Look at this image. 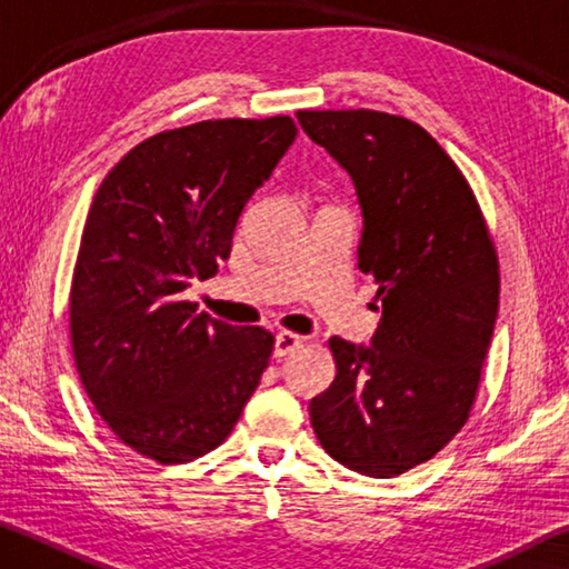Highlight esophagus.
<instances>
[{
	"label": "esophagus",
	"instance_id": "obj_1",
	"mask_svg": "<svg viewBox=\"0 0 569 569\" xmlns=\"http://www.w3.org/2000/svg\"><path fill=\"white\" fill-rule=\"evenodd\" d=\"M301 343H303V336L291 333V331H281V333L276 336V349H273V353L278 356V359H283V356L293 353Z\"/></svg>",
	"mask_w": 569,
	"mask_h": 569
}]
</instances>
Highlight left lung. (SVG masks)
I'll use <instances>...</instances> for the list:
<instances>
[{"label":"left lung","instance_id":"1","mask_svg":"<svg viewBox=\"0 0 569 569\" xmlns=\"http://www.w3.org/2000/svg\"><path fill=\"white\" fill-rule=\"evenodd\" d=\"M296 118L353 180L359 268L381 301L371 346L329 341L336 379L308 413L339 465L389 479L469 419L499 308L497 250L467 178L421 124L377 110Z\"/></svg>","mask_w":569,"mask_h":569}]
</instances>
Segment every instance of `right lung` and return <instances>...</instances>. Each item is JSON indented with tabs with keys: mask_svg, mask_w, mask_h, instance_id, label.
I'll use <instances>...</instances> for the list:
<instances>
[{
	"mask_svg": "<svg viewBox=\"0 0 569 569\" xmlns=\"http://www.w3.org/2000/svg\"><path fill=\"white\" fill-rule=\"evenodd\" d=\"M296 134L288 114L158 132L94 192L70 288L72 353L94 409L142 457L208 455L261 383L273 336L198 313L182 291L218 273Z\"/></svg>",
	"mask_w": 569,
	"mask_h": 569,
	"instance_id": "right-lung-1",
	"label": "right lung"
}]
</instances>
